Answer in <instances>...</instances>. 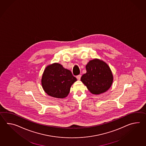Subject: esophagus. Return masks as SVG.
I'll use <instances>...</instances> for the list:
<instances>
[{"label": "esophagus", "mask_w": 146, "mask_h": 146, "mask_svg": "<svg viewBox=\"0 0 146 146\" xmlns=\"http://www.w3.org/2000/svg\"><path fill=\"white\" fill-rule=\"evenodd\" d=\"M81 75H78L77 76H76V78H77V79L78 80H80V79H81Z\"/></svg>", "instance_id": "34e87169"}]
</instances>
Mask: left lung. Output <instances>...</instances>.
Here are the masks:
<instances>
[{
  "label": "left lung",
  "mask_w": 146,
  "mask_h": 146,
  "mask_svg": "<svg viewBox=\"0 0 146 146\" xmlns=\"http://www.w3.org/2000/svg\"><path fill=\"white\" fill-rule=\"evenodd\" d=\"M86 70L81 81L92 94L100 95L110 89L113 82V75L105 62L98 58L90 60L86 65Z\"/></svg>",
  "instance_id": "obj_1"
}]
</instances>
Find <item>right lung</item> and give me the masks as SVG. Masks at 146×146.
Returning a JSON list of instances; mask_svg holds the SVG:
<instances>
[{"instance_id": "obj_1", "label": "right lung", "mask_w": 146, "mask_h": 146, "mask_svg": "<svg viewBox=\"0 0 146 146\" xmlns=\"http://www.w3.org/2000/svg\"><path fill=\"white\" fill-rule=\"evenodd\" d=\"M77 79L71 72L58 63L48 65L42 74L41 85L49 96L58 98L68 96L72 84Z\"/></svg>"}]
</instances>
